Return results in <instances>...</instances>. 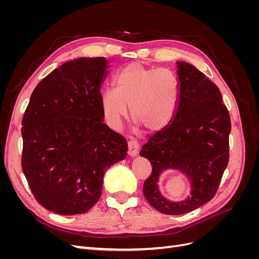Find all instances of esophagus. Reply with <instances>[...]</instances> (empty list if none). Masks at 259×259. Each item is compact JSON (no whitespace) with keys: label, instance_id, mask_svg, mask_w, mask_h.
<instances>
[{"label":"esophagus","instance_id":"1","mask_svg":"<svg viewBox=\"0 0 259 259\" xmlns=\"http://www.w3.org/2000/svg\"><path fill=\"white\" fill-rule=\"evenodd\" d=\"M127 147H128V155L130 156H136L138 154V150H139V144L134 139H131L130 142L127 143Z\"/></svg>","mask_w":259,"mask_h":259}]
</instances>
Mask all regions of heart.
Masks as SVG:
<instances>
[{"instance_id": "1", "label": "heart", "mask_w": 259, "mask_h": 259, "mask_svg": "<svg viewBox=\"0 0 259 259\" xmlns=\"http://www.w3.org/2000/svg\"><path fill=\"white\" fill-rule=\"evenodd\" d=\"M115 90L106 89L100 95L105 120L109 126L119 128L126 119L128 108L132 120L148 132L166 127L175 115L179 99V83L166 68H147L131 64L114 76Z\"/></svg>"}]
</instances>
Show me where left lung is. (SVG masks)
Returning a JSON list of instances; mask_svg holds the SVG:
<instances>
[{"instance_id":"8db88e82","label":"left lung","mask_w":259,"mask_h":259,"mask_svg":"<svg viewBox=\"0 0 259 259\" xmlns=\"http://www.w3.org/2000/svg\"><path fill=\"white\" fill-rule=\"evenodd\" d=\"M177 75L179 99L173 120L139 152L152 166L144 184L145 197L166 215L189 213L213 199L229 162L231 122L221 91L188 62L177 61ZM166 169H178L191 180L190 197L171 202L159 193L158 178Z\"/></svg>"}]
</instances>
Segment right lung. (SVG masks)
<instances>
[{"mask_svg":"<svg viewBox=\"0 0 259 259\" xmlns=\"http://www.w3.org/2000/svg\"><path fill=\"white\" fill-rule=\"evenodd\" d=\"M105 57H81L36 85L22 119L21 167L35 200L53 213L83 214L98 202L106 170L127 143L104 123Z\"/></svg>","mask_w":259,"mask_h":259,"instance_id":"add662e5","label":"right lung"}]
</instances>
